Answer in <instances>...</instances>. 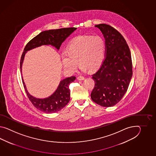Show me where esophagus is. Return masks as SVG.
I'll use <instances>...</instances> for the list:
<instances>
[{
  "label": "esophagus",
  "instance_id": "1",
  "mask_svg": "<svg viewBox=\"0 0 156 156\" xmlns=\"http://www.w3.org/2000/svg\"><path fill=\"white\" fill-rule=\"evenodd\" d=\"M85 79V77H84L81 76H80L77 77V80H80V81H81V80H83Z\"/></svg>",
  "mask_w": 156,
  "mask_h": 156
}]
</instances>
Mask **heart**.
Listing matches in <instances>:
<instances>
[{
    "mask_svg": "<svg viewBox=\"0 0 156 156\" xmlns=\"http://www.w3.org/2000/svg\"><path fill=\"white\" fill-rule=\"evenodd\" d=\"M105 43L99 36H84L77 37L70 42L66 52L62 55V62L65 70L74 73L78 62L83 71L98 69L105 56Z\"/></svg>",
    "mask_w": 156,
    "mask_h": 156,
    "instance_id": "heart-1",
    "label": "heart"
}]
</instances>
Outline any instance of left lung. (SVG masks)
Listing matches in <instances>:
<instances>
[{"label":"left lung","mask_w":156,"mask_h":156,"mask_svg":"<svg viewBox=\"0 0 156 156\" xmlns=\"http://www.w3.org/2000/svg\"><path fill=\"white\" fill-rule=\"evenodd\" d=\"M105 40V57L101 66L92 75L95 86L91 94L94 102L110 107L119 102L126 93L132 76L129 48L120 33L106 24L95 26Z\"/></svg>","instance_id":"obj_1"}]
</instances>
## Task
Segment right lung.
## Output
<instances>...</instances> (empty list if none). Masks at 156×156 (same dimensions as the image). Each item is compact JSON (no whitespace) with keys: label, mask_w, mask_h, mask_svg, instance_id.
<instances>
[{"label":"right lung","mask_w":156,"mask_h":156,"mask_svg":"<svg viewBox=\"0 0 156 156\" xmlns=\"http://www.w3.org/2000/svg\"><path fill=\"white\" fill-rule=\"evenodd\" d=\"M76 29L75 27H71L45 30L34 37L27 44L22 55L20 62L21 73L24 58L27 51L42 45H51L58 50L64 41ZM22 77L26 93L31 103L37 109L47 114L56 113L68 104L70 100L69 85L76 79V77L71 76L62 80L60 81L56 90L51 96L44 99H38L30 95L27 89L23 77Z\"/></svg>","instance_id":"obj_1"}]
</instances>
